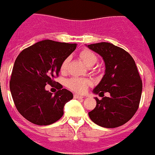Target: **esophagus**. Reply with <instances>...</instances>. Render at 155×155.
<instances>
[{
    "label": "esophagus",
    "instance_id": "34e87169",
    "mask_svg": "<svg viewBox=\"0 0 155 155\" xmlns=\"http://www.w3.org/2000/svg\"><path fill=\"white\" fill-rule=\"evenodd\" d=\"M74 98H84V97L81 96V95H79V94H74Z\"/></svg>",
    "mask_w": 155,
    "mask_h": 155
}]
</instances>
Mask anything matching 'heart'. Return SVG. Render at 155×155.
Returning a JSON list of instances; mask_svg holds the SVG:
<instances>
[{"mask_svg":"<svg viewBox=\"0 0 155 155\" xmlns=\"http://www.w3.org/2000/svg\"><path fill=\"white\" fill-rule=\"evenodd\" d=\"M80 57L83 61V62L86 64L87 67H92L93 65L96 64L98 61L96 55L92 51L89 50H84L80 53ZM70 58H66L61 66V71L62 72H65L68 69V66L69 64ZM66 85L69 89L72 90L77 93L85 92L87 88V86L89 85V81L86 79L78 78H71L66 81Z\"/></svg>","mask_w":155,"mask_h":155,"instance_id":"heart-1","label":"heart"}]
</instances>
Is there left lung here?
Masks as SVG:
<instances>
[{
	"mask_svg": "<svg viewBox=\"0 0 155 155\" xmlns=\"http://www.w3.org/2000/svg\"><path fill=\"white\" fill-rule=\"evenodd\" d=\"M86 46L101 56L105 63V74L92 92L110 94L102 100L95 97L96 106L88 116L100 127H120L134 116L141 97L142 81L135 61L130 53L109 42Z\"/></svg>",
	"mask_w": 155,
	"mask_h": 155,
	"instance_id": "8db88e82",
	"label": "left lung"
}]
</instances>
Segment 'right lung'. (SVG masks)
Returning a JSON list of instances; mask_svg holds the SVG:
<instances>
[{
    "label": "right lung",
    "instance_id": "obj_1",
    "mask_svg": "<svg viewBox=\"0 0 155 155\" xmlns=\"http://www.w3.org/2000/svg\"><path fill=\"white\" fill-rule=\"evenodd\" d=\"M76 47L75 43L45 39L19 53L12 70L10 90L24 118L36 125L46 126L62 117L64 105L73 98V94L63 88L53 95L46 91V85L55 82L61 64Z\"/></svg>",
    "mask_w": 155,
    "mask_h": 155
}]
</instances>
